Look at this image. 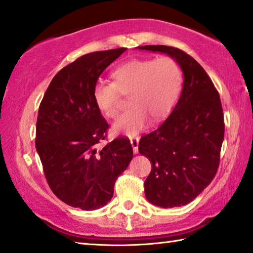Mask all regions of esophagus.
I'll return each mask as SVG.
<instances>
[{
	"mask_svg": "<svg viewBox=\"0 0 253 253\" xmlns=\"http://www.w3.org/2000/svg\"><path fill=\"white\" fill-rule=\"evenodd\" d=\"M138 143H139V137H131L130 138V144L133 146V152L136 154L138 152Z\"/></svg>",
	"mask_w": 253,
	"mask_h": 253,
	"instance_id": "1",
	"label": "esophagus"
}]
</instances>
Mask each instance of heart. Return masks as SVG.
Wrapping results in <instances>:
<instances>
[{
    "instance_id": "obj_1",
    "label": "heart",
    "mask_w": 253,
    "mask_h": 253,
    "mask_svg": "<svg viewBox=\"0 0 253 253\" xmlns=\"http://www.w3.org/2000/svg\"><path fill=\"white\" fill-rule=\"evenodd\" d=\"M114 83L97 82L93 88L96 108L104 117L116 119L120 94L129 96L130 109L114 125L116 134L135 136L149 117L159 120L172 110L183 87L184 74L170 56L128 60L112 71Z\"/></svg>"
}]
</instances>
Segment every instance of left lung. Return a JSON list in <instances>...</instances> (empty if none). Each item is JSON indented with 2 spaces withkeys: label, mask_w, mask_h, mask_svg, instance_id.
<instances>
[{
  "label": "left lung",
  "mask_w": 253,
  "mask_h": 253,
  "mask_svg": "<svg viewBox=\"0 0 253 253\" xmlns=\"http://www.w3.org/2000/svg\"><path fill=\"white\" fill-rule=\"evenodd\" d=\"M139 50L166 53L183 69V89L161 125L141 137L139 153L151 161L144 182L148 201L161 208L185 206L216 176L225 124L219 93L205 69L185 52L166 45Z\"/></svg>",
  "instance_id": "obj_1"
}]
</instances>
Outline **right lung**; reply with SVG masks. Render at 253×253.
Returning <instances> with one entry per match:
<instances>
[{
	"label": "right lung",
	"instance_id": "obj_1",
	"mask_svg": "<svg viewBox=\"0 0 253 253\" xmlns=\"http://www.w3.org/2000/svg\"><path fill=\"white\" fill-rule=\"evenodd\" d=\"M125 51L92 52L75 60L53 77L40 104L36 150L45 178L56 198L74 208L107 205L117 178L133 159L126 137L96 149L109 125L94 102V85Z\"/></svg>",
	"mask_w": 253,
	"mask_h": 253
}]
</instances>
